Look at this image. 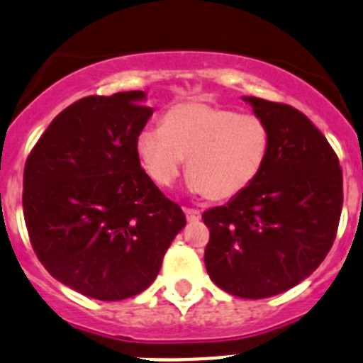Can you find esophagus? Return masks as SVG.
I'll use <instances>...</instances> for the list:
<instances>
[{
  "label": "esophagus",
  "mask_w": 363,
  "mask_h": 363,
  "mask_svg": "<svg viewBox=\"0 0 363 363\" xmlns=\"http://www.w3.org/2000/svg\"><path fill=\"white\" fill-rule=\"evenodd\" d=\"M185 216H187V219L191 223H194V221H199V219H201V212L199 211H196V208H185Z\"/></svg>",
  "instance_id": "1"
}]
</instances>
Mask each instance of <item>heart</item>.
Returning a JSON list of instances; mask_svg holds the SVG:
<instances>
[{
    "mask_svg": "<svg viewBox=\"0 0 363 363\" xmlns=\"http://www.w3.org/2000/svg\"><path fill=\"white\" fill-rule=\"evenodd\" d=\"M270 144V128L261 116L194 101L172 106L162 125L142 129L136 152L158 187H172L187 158L191 191L225 201L257 178Z\"/></svg>",
    "mask_w": 363,
    "mask_h": 363,
    "instance_id": "heart-1",
    "label": "heart"
}]
</instances>
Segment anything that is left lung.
<instances>
[{
    "label": "left lung",
    "mask_w": 363,
    "mask_h": 363,
    "mask_svg": "<svg viewBox=\"0 0 363 363\" xmlns=\"http://www.w3.org/2000/svg\"><path fill=\"white\" fill-rule=\"evenodd\" d=\"M272 144L257 178L227 205L203 212L205 266L221 290L274 297L310 277L337 238L344 189L333 147L313 122L281 102L245 97Z\"/></svg>",
    "instance_id": "obj_1"
}]
</instances>
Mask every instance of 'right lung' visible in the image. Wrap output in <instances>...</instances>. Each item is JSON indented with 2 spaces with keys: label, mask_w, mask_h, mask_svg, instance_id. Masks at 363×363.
<instances>
[{
  "label": "right lung",
  "mask_w": 363,
  "mask_h": 363,
  "mask_svg": "<svg viewBox=\"0 0 363 363\" xmlns=\"http://www.w3.org/2000/svg\"><path fill=\"white\" fill-rule=\"evenodd\" d=\"M144 91L91 95L62 109L30 151L23 214L52 277L97 301L151 286L184 211L145 174L136 138L151 118Z\"/></svg>",
  "instance_id": "right-lung-1"
}]
</instances>
